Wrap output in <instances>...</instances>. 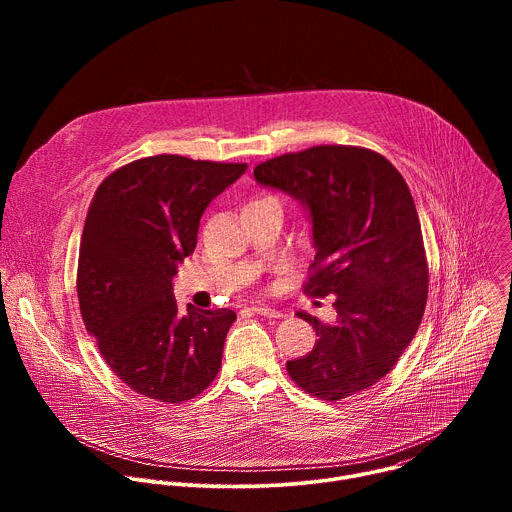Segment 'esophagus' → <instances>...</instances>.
<instances>
[{"label":"esophagus","instance_id":"obj_1","mask_svg":"<svg viewBox=\"0 0 512 512\" xmlns=\"http://www.w3.org/2000/svg\"><path fill=\"white\" fill-rule=\"evenodd\" d=\"M251 310H253L255 314H259V316H265V318H281V316H283L279 310H275V308H271V306H265V304H257V306H253Z\"/></svg>","mask_w":512,"mask_h":512}]
</instances>
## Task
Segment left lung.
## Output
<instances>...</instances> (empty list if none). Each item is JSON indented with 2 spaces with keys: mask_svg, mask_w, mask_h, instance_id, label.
<instances>
[{
  "mask_svg": "<svg viewBox=\"0 0 512 512\" xmlns=\"http://www.w3.org/2000/svg\"><path fill=\"white\" fill-rule=\"evenodd\" d=\"M253 174L308 206L316 257L304 294L336 296V322L298 312L318 340L287 360L291 381L324 401L373 387L413 340L427 304L429 269L409 186L385 156L358 145H314Z\"/></svg>",
  "mask_w": 512,
  "mask_h": 512,
  "instance_id": "obj_1",
  "label": "left lung"
}]
</instances>
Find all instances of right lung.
<instances>
[{
	"label": "right lung",
	"mask_w": 512,
	"mask_h": 512,
	"mask_svg": "<svg viewBox=\"0 0 512 512\" xmlns=\"http://www.w3.org/2000/svg\"><path fill=\"white\" fill-rule=\"evenodd\" d=\"M247 164L160 154L109 174L87 212L77 294L85 328L109 369L162 403L200 395L218 375L233 310L182 314L178 263L194 253L200 216Z\"/></svg>",
	"instance_id": "right-lung-1"
}]
</instances>
